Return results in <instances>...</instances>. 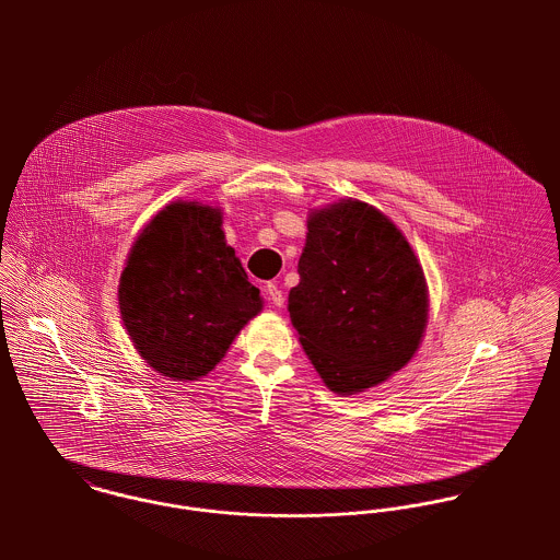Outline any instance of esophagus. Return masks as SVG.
<instances>
[{
	"label": "esophagus",
	"instance_id": "1",
	"mask_svg": "<svg viewBox=\"0 0 560 560\" xmlns=\"http://www.w3.org/2000/svg\"><path fill=\"white\" fill-rule=\"evenodd\" d=\"M265 291H267V295H269V302H271L276 308H282V306H284V293L280 291V287H278L276 282H269V284L265 287Z\"/></svg>",
	"mask_w": 560,
	"mask_h": 560
}]
</instances>
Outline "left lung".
Here are the masks:
<instances>
[{
  "label": "left lung",
  "mask_w": 560,
  "mask_h": 560,
  "mask_svg": "<svg viewBox=\"0 0 560 560\" xmlns=\"http://www.w3.org/2000/svg\"><path fill=\"white\" fill-rule=\"evenodd\" d=\"M289 313L323 384L358 395L386 382L418 351L429 295L399 229L347 198L311 211Z\"/></svg>",
  "instance_id": "obj_1"
}]
</instances>
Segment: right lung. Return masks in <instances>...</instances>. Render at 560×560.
<instances>
[{"label": "right lung", "mask_w": 560, "mask_h": 560, "mask_svg": "<svg viewBox=\"0 0 560 560\" xmlns=\"http://www.w3.org/2000/svg\"><path fill=\"white\" fill-rule=\"evenodd\" d=\"M118 306L133 347L158 373L196 382L226 355L262 300L226 245L222 209L178 200L133 243Z\"/></svg>", "instance_id": "right-lung-1"}]
</instances>
